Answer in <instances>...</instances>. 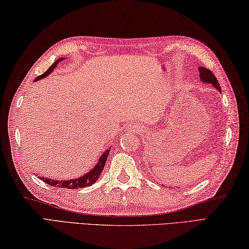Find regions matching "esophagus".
I'll use <instances>...</instances> for the list:
<instances>
[{
	"label": "esophagus",
	"mask_w": 249,
	"mask_h": 249,
	"mask_svg": "<svg viewBox=\"0 0 249 249\" xmlns=\"http://www.w3.org/2000/svg\"><path fill=\"white\" fill-rule=\"evenodd\" d=\"M126 130L129 131V133H137V131H139V127L135 123H130L127 125Z\"/></svg>",
	"instance_id": "1"
}]
</instances>
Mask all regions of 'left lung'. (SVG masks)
<instances>
[{
    "label": "left lung",
    "instance_id": "left-lung-1",
    "mask_svg": "<svg viewBox=\"0 0 249 249\" xmlns=\"http://www.w3.org/2000/svg\"><path fill=\"white\" fill-rule=\"evenodd\" d=\"M199 72H200V80L202 81L203 83H210V84H213V87L216 88L218 89L219 92H221V89L219 83L217 81V79L214 76V73L211 71L208 68H204V67H199Z\"/></svg>",
    "mask_w": 249,
    "mask_h": 249
}]
</instances>
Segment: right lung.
<instances>
[{"label": "right lung", "instance_id": "right-lung-1", "mask_svg": "<svg viewBox=\"0 0 249 249\" xmlns=\"http://www.w3.org/2000/svg\"><path fill=\"white\" fill-rule=\"evenodd\" d=\"M65 60V57H61V59L56 60L53 64H52L48 70H47L46 72H44L43 75H40L39 77H37L35 79V81H38L41 80V79L49 76L50 73L53 71L54 68L56 67V65L59 64V62ZM111 149V146H110ZM109 150L106 151L104 154H102V156L99 157V160L97 161L96 165L94 166V168L92 170H89L88 173L84 174L82 177H79L78 178H71V179H65V181H59V179H53V178H45V177H39V178L41 181H44L45 183H47L50 186H55V187H63V188H67V189H78V188H82V187H88V186H91L92 184H94L95 182L97 181L100 173L103 172L104 170V167H105V163L107 161V158L109 155Z\"/></svg>", "mask_w": 249, "mask_h": 249}]
</instances>
